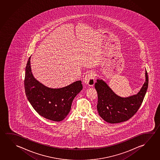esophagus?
Segmentation results:
<instances>
[{"label": "esophagus", "mask_w": 160, "mask_h": 160, "mask_svg": "<svg viewBox=\"0 0 160 160\" xmlns=\"http://www.w3.org/2000/svg\"><path fill=\"white\" fill-rule=\"evenodd\" d=\"M95 73L94 72H91L90 73L87 74L84 78V83L89 86H93L95 84Z\"/></svg>", "instance_id": "obj_1"}]
</instances>
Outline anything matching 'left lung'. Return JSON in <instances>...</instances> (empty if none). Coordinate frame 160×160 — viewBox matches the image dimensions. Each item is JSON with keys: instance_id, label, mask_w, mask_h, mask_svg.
I'll list each match as a JSON object with an SVG mask.
<instances>
[{"instance_id": "left-lung-1", "label": "left lung", "mask_w": 160, "mask_h": 160, "mask_svg": "<svg viewBox=\"0 0 160 160\" xmlns=\"http://www.w3.org/2000/svg\"><path fill=\"white\" fill-rule=\"evenodd\" d=\"M146 81L137 94L122 98L113 92L105 81L97 79L95 84L98 97L97 110L101 118L108 123H118L128 121L141 107L147 92L148 77L146 70Z\"/></svg>"}]
</instances>
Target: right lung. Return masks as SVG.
Listing matches in <instances>:
<instances>
[{
  "mask_svg": "<svg viewBox=\"0 0 160 160\" xmlns=\"http://www.w3.org/2000/svg\"><path fill=\"white\" fill-rule=\"evenodd\" d=\"M30 59L31 56L27 63L24 81L27 99L43 117L55 122L62 121L70 112L73 99L82 89L81 81L59 89L48 88L33 76Z\"/></svg>",
  "mask_w": 160,
  "mask_h": 160,
  "instance_id": "1",
  "label": "right lung"
}]
</instances>
